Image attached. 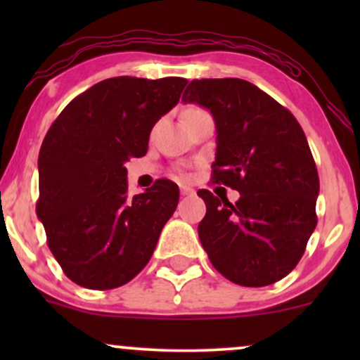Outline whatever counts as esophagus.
I'll list each match as a JSON object with an SVG mask.
<instances>
[{"label": "esophagus", "mask_w": 360, "mask_h": 360, "mask_svg": "<svg viewBox=\"0 0 360 360\" xmlns=\"http://www.w3.org/2000/svg\"><path fill=\"white\" fill-rule=\"evenodd\" d=\"M179 189H181V194H183V196H188V194H194V189L191 188V186L179 184Z\"/></svg>", "instance_id": "34e87169"}]
</instances>
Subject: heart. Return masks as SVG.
I'll use <instances>...</instances> for the list:
<instances>
[{
	"instance_id": "1",
	"label": "heart",
	"mask_w": 360,
	"mask_h": 360,
	"mask_svg": "<svg viewBox=\"0 0 360 360\" xmlns=\"http://www.w3.org/2000/svg\"><path fill=\"white\" fill-rule=\"evenodd\" d=\"M181 176H186V174H184V172H181Z\"/></svg>"
}]
</instances>
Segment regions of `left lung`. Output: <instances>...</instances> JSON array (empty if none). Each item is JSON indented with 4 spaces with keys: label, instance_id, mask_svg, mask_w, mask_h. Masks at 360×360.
I'll return each instance as SVG.
<instances>
[{
    "label": "left lung",
    "instance_id": "left-lung-1",
    "mask_svg": "<svg viewBox=\"0 0 360 360\" xmlns=\"http://www.w3.org/2000/svg\"><path fill=\"white\" fill-rule=\"evenodd\" d=\"M213 115V183L237 203L200 189L206 214L198 235L213 267L235 284L283 279L303 257L316 226V164L298 120L274 98L237 77L194 79L183 94Z\"/></svg>",
    "mask_w": 360,
    "mask_h": 360
}]
</instances>
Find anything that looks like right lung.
I'll list each match as a JSON object with an SVG mask.
<instances>
[{
	"label": "right lung",
	"mask_w": 360,
	"mask_h": 360,
	"mask_svg": "<svg viewBox=\"0 0 360 360\" xmlns=\"http://www.w3.org/2000/svg\"><path fill=\"white\" fill-rule=\"evenodd\" d=\"M186 84L183 77H110L74 98L49 128L39 154L37 217L53 257L79 286H123L154 254L179 188L159 179L130 198L123 164L147 154L152 127Z\"/></svg>",
	"instance_id": "1"
}]
</instances>
